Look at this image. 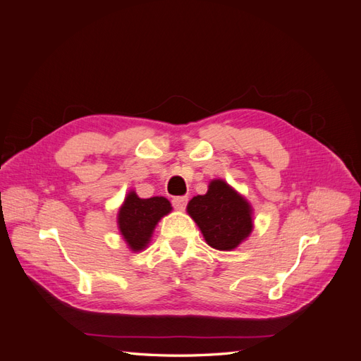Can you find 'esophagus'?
<instances>
[{"instance_id":"1","label":"esophagus","mask_w":361,"mask_h":361,"mask_svg":"<svg viewBox=\"0 0 361 361\" xmlns=\"http://www.w3.org/2000/svg\"><path fill=\"white\" fill-rule=\"evenodd\" d=\"M173 203V207H176L178 211H183L185 207H187V203H188V197H174L171 200Z\"/></svg>"}]
</instances>
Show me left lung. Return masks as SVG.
I'll list each match as a JSON object with an SVG mask.
<instances>
[{
	"label": "left lung",
	"instance_id": "1",
	"mask_svg": "<svg viewBox=\"0 0 361 361\" xmlns=\"http://www.w3.org/2000/svg\"><path fill=\"white\" fill-rule=\"evenodd\" d=\"M187 209L206 243L216 250L236 248L253 228L247 200L220 179L209 183L204 195L192 197Z\"/></svg>",
	"mask_w": 361,
	"mask_h": 361
}]
</instances>
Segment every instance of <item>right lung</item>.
Segmentation results:
<instances>
[{
	"mask_svg": "<svg viewBox=\"0 0 361 361\" xmlns=\"http://www.w3.org/2000/svg\"><path fill=\"white\" fill-rule=\"evenodd\" d=\"M171 211V204L164 197L140 199L130 191L118 211V228L130 250H143L161 216Z\"/></svg>",
	"mask_w": 361,
	"mask_h": 361,
	"instance_id": "1",
	"label": "right lung"
}]
</instances>
